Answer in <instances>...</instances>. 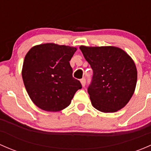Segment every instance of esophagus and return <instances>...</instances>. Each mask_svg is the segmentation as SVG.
<instances>
[{
	"mask_svg": "<svg viewBox=\"0 0 151 151\" xmlns=\"http://www.w3.org/2000/svg\"><path fill=\"white\" fill-rule=\"evenodd\" d=\"M80 82H81L82 86L85 87V83H86V80H85V78H83L81 80H80Z\"/></svg>",
	"mask_w": 151,
	"mask_h": 151,
	"instance_id": "34e87169",
	"label": "esophagus"
}]
</instances>
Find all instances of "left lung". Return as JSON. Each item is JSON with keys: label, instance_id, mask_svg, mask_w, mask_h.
<instances>
[{"label": "left lung", "instance_id": "left-lung-1", "mask_svg": "<svg viewBox=\"0 0 151 151\" xmlns=\"http://www.w3.org/2000/svg\"><path fill=\"white\" fill-rule=\"evenodd\" d=\"M93 71L88 88L91 104L102 112L124 107L134 93L137 71L132 58L119 47L80 46Z\"/></svg>", "mask_w": 151, "mask_h": 151}]
</instances>
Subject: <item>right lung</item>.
<instances>
[{"label":"right lung","mask_w":151,"mask_h":151,"mask_svg":"<svg viewBox=\"0 0 151 151\" xmlns=\"http://www.w3.org/2000/svg\"><path fill=\"white\" fill-rule=\"evenodd\" d=\"M76 47L53 43L32 47L24 59L22 76L30 99L40 109L58 112L70 104L82 85L72 77L69 61Z\"/></svg>","instance_id":"obj_1"}]
</instances>
